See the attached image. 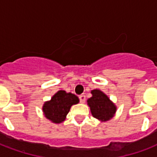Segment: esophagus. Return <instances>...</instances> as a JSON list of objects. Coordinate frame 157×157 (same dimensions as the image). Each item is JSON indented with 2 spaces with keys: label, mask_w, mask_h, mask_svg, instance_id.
I'll return each mask as SVG.
<instances>
[{
  "label": "esophagus",
  "mask_w": 157,
  "mask_h": 157,
  "mask_svg": "<svg viewBox=\"0 0 157 157\" xmlns=\"http://www.w3.org/2000/svg\"><path fill=\"white\" fill-rule=\"evenodd\" d=\"M79 99H80V102H81V103H84L86 102V95L81 94V95L79 96Z\"/></svg>",
  "instance_id": "obj_1"
}]
</instances>
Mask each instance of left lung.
<instances>
[{
    "label": "left lung",
    "mask_w": 157,
    "mask_h": 157,
    "mask_svg": "<svg viewBox=\"0 0 157 157\" xmlns=\"http://www.w3.org/2000/svg\"><path fill=\"white\" fill-rule=\"evenodd\" d=\"M92 97L87 100L91 113L96 119L106 121L114 116L117 107L105 94L98 90L91 91Z\"/></svg>",
    "instance_id": "obj_1"
}]
</instances>
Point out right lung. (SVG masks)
Returning a JSON list of instances; mask_svg holds the SVG:
<instances>
[{"label": "right lung", "instance_id": "right-lung-1", "mask_svg": "<svg viewBox=\"0 0 157 157\" xmlns=\"http://www.w3.org/2000/svg\"><path fill=\"white\" fill-rule=\"evenodd\" d=\"M79 103L78 97L64 90L58 91L51 100L44 104L43 112L45 117L54 123H61L73 104Z\"/></svg>", "mask_w": 157, "mask_h": 157}]
</instances>
